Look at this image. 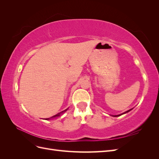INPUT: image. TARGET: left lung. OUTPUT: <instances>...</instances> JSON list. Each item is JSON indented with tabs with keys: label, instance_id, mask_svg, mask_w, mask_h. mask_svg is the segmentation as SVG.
I'll list each match as a JSON object with an SVG mask.
<instances>
[{
	"label": "left lung",
	"instance_id": "1",
	"mask_svg": "<svg viewBox=\"0 0 159 159\" xmlns=\"http://www.w3.org/2000/svg\"><path fill=\"white\" fill-rule=\"evenodd\" d=\"M131 109H129V110H128L127 111H126V112H125V113H122L121 115H123V114H124V113H127V112H129V111H131ZM114 115V117H118V116H120V115Z\"/></svg>",
	"mask_w": 159,
	"mask_h": 159
}]
</instances>
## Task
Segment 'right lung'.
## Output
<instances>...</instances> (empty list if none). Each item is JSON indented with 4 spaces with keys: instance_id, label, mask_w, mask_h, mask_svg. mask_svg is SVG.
Instances as JSON below:
<instances>
[{
    "instance_id": "add662e5",
    "label": "right lung",
    "mask_w": 159,
    "mask_h": 159,
    "mask_svg": "<svg viewBox=\"0 0 159 159\" xmlns=\"http://www.w3.org/2000/svg\"><path fill=\"white\" fill-rule=\"evenodd\" d=\"M67 111V109H66V110H64V111H61V112H60V113H57L56 115H54V116H52L51 118H52V117H57V116H60V114L61 113H63V112H65V111ZM50 118H48V119H46V120H48V119H49Z\"/></svg>"
}]
</instances>
